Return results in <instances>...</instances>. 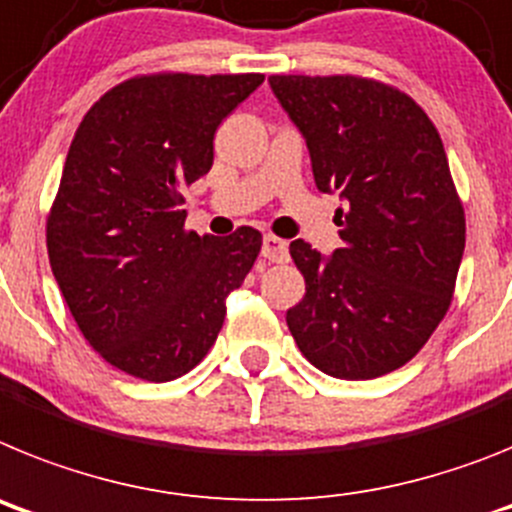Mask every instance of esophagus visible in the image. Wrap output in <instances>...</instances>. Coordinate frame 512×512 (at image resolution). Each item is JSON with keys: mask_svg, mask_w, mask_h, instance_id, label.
I'll list each match as a JSON object with an SVG mask.
<instances>
[{"mask_svg": "<svg viewBox=\"0 0 512 512\" xmlns=\"http://www.w3.org/2000/svg\"><path fill=\"white\" fill-rule=\"evenodd\" d=\"M262 257L270 262H286L288 260V244L283 242V239L268 234V237L262 239Z\"/></svg>", "mask_w": 512, "mask_h": 512, "instance_id": "esophagus-1", "label": "esophagus"}]
</instances>
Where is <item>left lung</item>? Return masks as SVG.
Here are the masks:
<instances>
[{"mask_svg":"<svg viewBox=\"0 0 512 512\" xmlns=\"http://www.w3.org/2000/svg\"><path fill=\"white\" fill-rule=\"evenodd\" d=\"M268 82L304 133L317 188L348 203L330 257L291 242L306 293L286 311L288 330L306 361L335 379L397 371L446 317L464 255V206L438 128L410 95L376 79Z\"/></svg>","mask_w":512,"mask_h":512,"instance_id":"left-lung-1","label":"left lung"}]
</instances>
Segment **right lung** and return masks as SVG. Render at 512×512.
<instances>
[{"label":"right lung","mask_w":512,"mask_h":512,"mask_svg":"<svg viewBox=\"0 0 512 512\" xmlns=\"http://www.w3.org/2000/svg\"><path fill=\"white\" fill-rule=\"evenodd\" d=\"M262 74L159 71L87 110L46 221L48 260L84 340L136 379H180L206 358L262 234L185 229L180 190L213 164V133Z\"/></svg>","instance_id":"add662e5"}]
</instances>
